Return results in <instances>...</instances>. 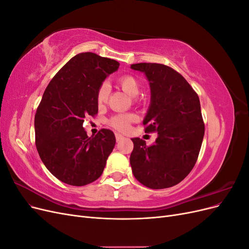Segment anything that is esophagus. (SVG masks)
<instances>
[{"label":"esophagus","mask_w":249,"mask_h":249,"mask_svg":"<svg viewBox=\"0 0 249 249\" xmlns=\"http://www.w3.org/2000/svg\"><path fill=\"white\" fill-rule=\"evenodd\" d=\"M115 137H116V141H117V142H119L120 140H123V139H124V136H123V135H122V134H118V133H116V134H115Z\"/></svg>","instance_id":"esophagus-1"}]
</instances>
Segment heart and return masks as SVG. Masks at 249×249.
<instances>
[{
	"instance_id": "obj_1",
	"label": "heart",
	"mask_w": 249,
	"mask_h": 249,
	"mask_svg": "<svg viewBox=\"0 0 249 249\" xmlns=\"http://www.w3.org/2000/svg\"><path fill=\"white\" fill-rule=\"evenodd\" d=\"M117 84L120 86L124 91L125 93H127L129 95L135 97L139 94L140 91V84L138 80L130 76V74H126V76H123L122 78H119L117 81ZM109 91H110V87L107 84L106 82H104L101 84V86L97 89L96 92V102L99 105H103L106 103L108 95H109ZM136 115L131 114H117L115 116H113L110 118L109 124L111 126L114 127V129L117 130H122V131H125L130 127V124L136 120Z\"/></svg>"
}]
</instances>
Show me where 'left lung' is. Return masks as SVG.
<instances>
[{"instance_id":"left-lung-1","label":"left lung","mask_w":249,"mask_h":249,"mask_svg":"<svg viewBox=\"0 0 249 249\" xmlns=\"http://www.w3.org/2000/svg\"><path fill=\"white\" fill-rule=\"evenodd\" d=\"M144 72L150 87V105L143 120L145 133L158 132L154 144L132 138L130 163L134 177L150 189L178 184L197 161L205 135L200 103L182 74L159 63L132 64Z\"/></svg>"}]
</instances>
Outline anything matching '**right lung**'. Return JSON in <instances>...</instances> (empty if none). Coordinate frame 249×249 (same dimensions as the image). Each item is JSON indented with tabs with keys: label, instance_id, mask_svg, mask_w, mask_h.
Returning <instances> with one entry per match:
<instances>
[{
	"label": "right lung",
	"instance_id": "add662e5",
	"mask_svg": "<svg viewBox=\"0 0 249 249\" xmlns=\"http://www.w3.org/2000/svg\"><path fill=\"white\" fill-rule=\"evenodd\" d=\"M116 60L94 53L72 57L49 83L35 114V143L42 163L53 176L71 186L99 178L115 146L114 133L102 129L88 137L85 116L99 111L96 92L118 70Z\"/></svg>",
	"mask_w": 249,
	"mask_h": 249
}]
</instances>
